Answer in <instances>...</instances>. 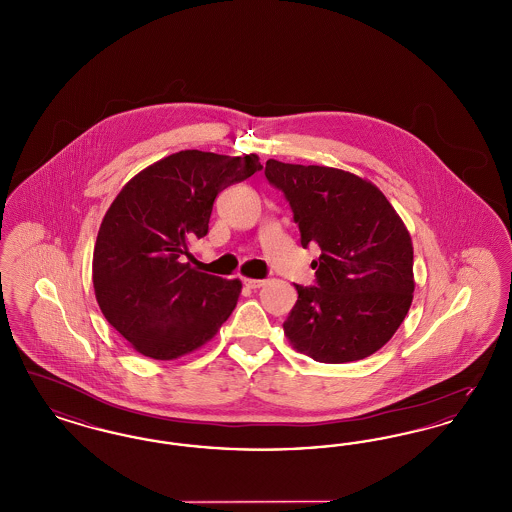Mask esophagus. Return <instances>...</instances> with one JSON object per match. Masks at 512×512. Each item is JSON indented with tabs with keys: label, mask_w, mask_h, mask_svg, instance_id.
Returning a JSON list of instances; mask_svg holds the SVG:
<instances>
[{
	"label": "esophagus",
	"mask_w": 512,
	"mask_h": 512,
	"mask_svg": "<svg viewBox=\"0 0 512 512\" xmlns=\"http://www.w3.org/2000/svg\"><path fill=\"white\" fill-rule=\"evenodd\" d=\"M245 288L249 290H259L265 286V280H257V278H244Z\"/></svg>",
	"instance_id": "1"
}]
</instances>
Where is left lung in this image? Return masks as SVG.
<instances>
[{"label":"left lung","mask_w":512,"mask_h":512,"mask_svg":"<svg viewBox=\"0 0 512 512\" xmlns=\"http://www.w3.org/2000/svg\"><path fill=\"white\" fill-rule=\"evenodd\" d=\"M301 230V245L322 249L317 286H295L284 322L293 349L318 363L361 361L393 338L413 303V242L376 184L353 172L268 159Z\"/></svg>","instance_id":"obj_1"}]
</instances>
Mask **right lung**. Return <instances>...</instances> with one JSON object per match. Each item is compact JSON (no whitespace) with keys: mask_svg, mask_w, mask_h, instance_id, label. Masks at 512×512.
<instances>
[{"mask_svg":"<svg viewBox=\"0 0 512 512\" xmlns=\"http://www.w3.org/2000/svg\"><path fill=\"white\" fill-rule=\"evenodd\" d=\"M261 169L259 155L186 149L132 176L107 209L94 247L99 309L144 357L172 361L213 340L242 282L190 265L209 232L215 197Z\"/></svg>","mask_w":512,"mask_h":512,"instance_id":"obj_1","label":"right lung"}]
</instances>
